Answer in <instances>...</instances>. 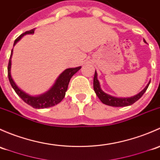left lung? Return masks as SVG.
Here are the masks:
<instances>
[{
  "label": "left lung",
  "mask_w": 160,
  "mask_h": 160,
  "mask_svg": "<svg viewBox=\"0 0 160 160\" xmlns=\"http://www.w3.org/2000/svg\"><path fill=\"white\" fill-rule=\"evenodd\" d=\"M144 42H146L145 40ZM149 83H150V81H149V83L147 84V85H146L139 93L134 95V96L129 97V98H118V97H115L112 96V95H108V94L105 93L104 91L102 90L101 87H100L99 82H98V78H97V72L96 71H95L93 79V88L95 94H96L97 96L98 97V98L101 100V102L103 104L113 107H123L132 105L133 103H135L136 101H138V100L142 96L143 94L146 92V89H147L148 87H149Z\"/></svg>",
  "instance_id": "1"
}]
</instances>
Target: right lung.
<instances>
[{
    "label": "right lung",
    "instance_id": "right-lung-1",
    "mask_svg": "<svg viewBox=\"0 0 160 160\" xmlns=\"http://www.w3.org/2000/svg\"><path fill=\"white\" fill-rule=\"evenodd\" d=\"M34 28L32 30L26 31V32L23 33L22 34L19 36L15 41H14V46L17 44L21 39L23 36L25 34H34ZM13 55V49L11 51V57L9 59V63H8V78H9V82L11 83V86L14 88L16 93L18 95L24 102L27 103L28 105H31L33 108H48V107L54 106V105L58 104L64 98L65 95V92H66L67 89H68V83L70 82L71 78L80 70L82 67H76V68H67L61 74L55 81V84L52 85V88L48 90V92H44V94L39 95H29V94L26 93L23 90L16 85L14 81L13 80L12 77L11 75V58H12Z\"/></svg>",
    "mask_w": 160,
    "mask_h": 160
}]
</instances>
